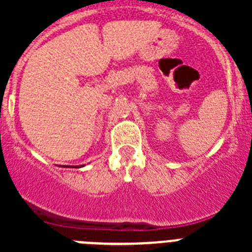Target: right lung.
<instances>
[{
    "label": "right lung",
    "instance_id": "obj_1",
    "mask_svg": "<svg viewBox=\"0 0 252 252\" xmlns=\"http://www.w3.org/2000/svg\"><path fill=\"white\" fill-rule=\"evenodd\" d=\"M64 168H65V166H64ZM73 168H81V165H75V166H73Z\"/></svg>",
    "mask_w": 252,
    "mask_h": 252
}]
</instances>
